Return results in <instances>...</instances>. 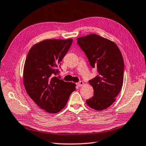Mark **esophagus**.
<instances>
[{
    "instance_id": "esophagus-1",
    "label": "esophagus",
    "mask_w": 146,
    "mask_h": 146,
    "mask_svg": "<svg viewBox=\"0 0 146 146\" xmlns=\"http://www.w3.org/2000/svg\"><path fill=\"white\" fill-rule=\"evenodd\" d=\"M77 86H79V87H80V86H82L83 84H84V82L81 81H79L78 83H77Z\"/></svg>"
}]
</instances>
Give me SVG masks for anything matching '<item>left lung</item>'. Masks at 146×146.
I'll return each instance as SVG.
<instances>
[{"label": "left lung", "mask_w": 146, "mask_h": 146, "mask_svg": "<svg viewBox=\"0 0 146 146\" xmlns=\"http://www.w3.org/2000/svg\"><path fill=\"white\" fill-rule=\"evenodd\" d=\"M77 44L84 52L91 66L98 75L89 81L94 96L87 105L97 111L110 106L120 92L123 82L124 63L120 49L113 41L96 34L77 38Z\"/></svg>", "instance_id": "8db88e82"}]
</instances>
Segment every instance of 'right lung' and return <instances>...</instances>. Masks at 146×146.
<instances>
[{"instance_id":"1","label":"right lung","mask_w":146,"mask_h":146,"mask_svg":"<svg viewBox=\"0 0 146 146\" xmlns=\"http://www.w3.org/2000/svg\"><path fill=\"white\" fill-rule=\"evenodd\" d=\"M72 39L44 40L29 50L23 70V82L29 96L44 111L56 113L66 105L76 84L53 76L69 50Z\"/></svg>"}]
</instances>
